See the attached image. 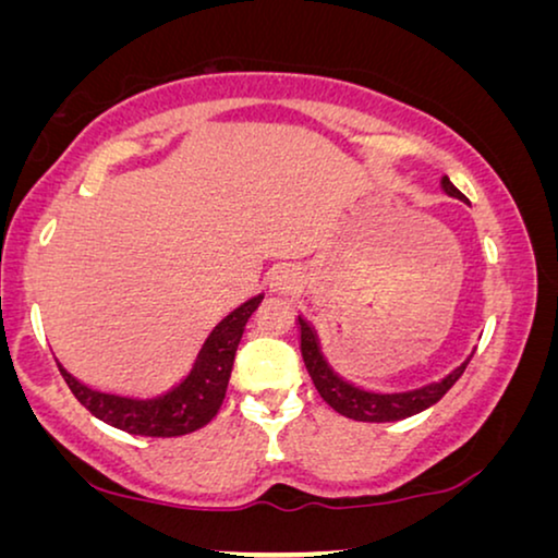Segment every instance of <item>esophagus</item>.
Masks as SVG:
<instances>
[{
    "instance_id": "esophagus-1",
    "label": "esophagus",
    "mask_w": 558,
    "mask_h": 558,
    "mask_svg": "<svg viewBox=\"0 0 558 558\" xmlns=\"http://www.w3.org/2000/svg\"><path fill=\"white\" fill-rule=\"evenodd\" d=\"M269 284H271V292H277L281 296H289V294H294L296 289H300V274H296L292 266H279V269L271 274Z\"/></svg>"
}]
</instances>
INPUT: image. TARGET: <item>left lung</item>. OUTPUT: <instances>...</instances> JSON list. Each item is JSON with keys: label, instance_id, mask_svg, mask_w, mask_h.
I'll use <instances>...</instances> for the list:
<instances>
[{"label": "left lung", "instance_id": "1", "mask_svg": "<svg viewBox=\"0 0 558 558\" xmlns=\"http://www.w3.org/2000/svg\"><path fill=\"white\" fill-rule=\"evenodd\" d=\"M441 190L447 195L457 197V201H464V195L457 190L449 178H441ZM300 338H302V357L304 365H307L312 384L319 391V396L330 403V407L338 411V414L355 418V422H401V418H409L418 414V411L429 409L437 403L441 396H445L449 388H452L460 376L468 368L470 357L462 365H457L452 373H447L445 378L432 380V384L409 388V391H368V388L350 384L340 376V373L332 371V365L327 363L323 353V345H319L317 330L312 327L310 319L300 315Z\"/></svg>", "mask_w": 558, "mask_h": 558}]
</instances>
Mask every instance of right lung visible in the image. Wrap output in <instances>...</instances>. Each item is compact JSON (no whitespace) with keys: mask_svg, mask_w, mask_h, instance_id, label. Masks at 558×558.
<instances>
[{"mask_svg":"<svg viewBox=\"0 0 558 558\" xmlns=\"http://www.w3.org/2000/svg\"><path fill=\"white\" fill-rule=\"evenodd\" d=\"M262 300L264 294H256L228 312L205 338L187 376L167 388L165 393L126 396L101 391V388H90L71 376L58 363L60 376L65 378L75 399L101 422L117 426L121 432L140 434V437H182V434L201 429L218 414L220 403L226 399L241 335Z\"/></svg>","mask_w":558,"mask_h":558,"instance_id":"right-lung-1","label":"right lung"}]
</instances>
